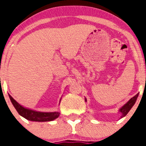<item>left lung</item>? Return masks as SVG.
<instances>
[{"mask_svg":"<svg viewBox=\"0 0 146 146\" xmlns=\"http://www.w3.org/2000/svg\"><path fill=\"white\" fill-rule=\"evenodd\" d=\"M138 96V94H137V95H135L134 97H133L132 98H131L130 100L126 104H124V105H123V107L120 109V110H119V111H120V112L121 113V118L122 117H125V116L128 114V112L130 111V110L132 108V107L134 105V104H135V102H136Z\"/></svg>","mask_w":146,"mask_h":146,"instance_id":"obj_1","label":"left lung"}]
</instances>
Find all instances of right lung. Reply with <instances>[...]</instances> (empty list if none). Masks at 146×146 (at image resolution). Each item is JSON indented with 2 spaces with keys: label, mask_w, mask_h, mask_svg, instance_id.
I'll use <instances>...</instances> for the list:
<instances>
[{
  "label": "right lung",
  "mask_w": 146,
  "mask_h": 146,
  "mask_svg": "<svg viewBox=\"0 0 146 146\" xmlns=\"http://www.w3.org/2000/svg\"><path fill=\"white\" fill-rule=\"evenodd\" d=\"M9 98L12 104H13L18 114L27 120L33 121H53L55 119L58 118L60 114V113L58 111H55V112H39V111H33V110H29V109H26L20 104H19L12 98L11 95H9Z\"/></svg>",
  "instance_id": "obj_1"
}]
</instances>
